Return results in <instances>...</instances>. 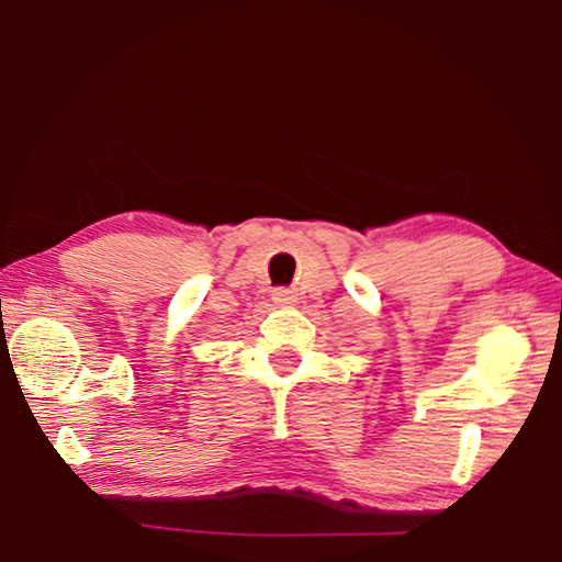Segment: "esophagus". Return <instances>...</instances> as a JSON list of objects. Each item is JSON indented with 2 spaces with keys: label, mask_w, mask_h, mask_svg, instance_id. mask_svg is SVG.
<instances>
[{
  "label": "esophagus",
  "mask_w": 562,
  "mask_h": 562,
  "mask_svg": "<svg viewBox=\"0 0 562 562\" xmlns=\"http://www.w3.org/2000/svg\"><path fill=\"white\" fill-rule=\"evenodd\" d=\"M272 300L278 302V304H282V307H290V304L297 302V294H294L292 290H274Z\"/></svg>",
  "instance_id": "34e87169"
}]
</instances>
